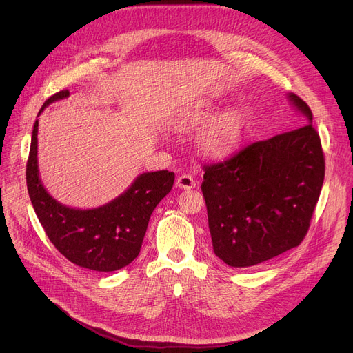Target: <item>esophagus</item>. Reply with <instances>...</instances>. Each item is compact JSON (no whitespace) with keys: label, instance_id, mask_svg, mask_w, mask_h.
I'll return each mask as SVG.
<instances>
[{"label":"esophagus","instance_id":"34e87169","mask_svg":"<svg viewBox=\"0 0 353 353\" xmlns=\"http://www.w3.org/2000/svg\"><path fill=\"white\" fill-rule=\"evenodd\" d=\"M176 184L180 189H184V190H190V189L196 188V181L190 174H180L177 177Z\"/></svg>","mask_w":353,"mask_h":353}]
</instances>
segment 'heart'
Returning <instances> with one entry per match:
<instances>
[{"mask_svg":"<svg viewBox=\"0 0 353 353\" xmlns=\"http://www.w3.org/2000/svg\"><path fill=\"white\" fill-rule=\"evenodd\" d=\"M213 108L201 107L194 114V121L205 124L213 117ZM245 128L243 114L239 110L223 111L217 114L197 137L200 153L209 157H223L229 154L242 139Z\"/></svg>","mask_w":353,"mask_h":353,"instance_id":"heart-1","label":"heart"}]
</instances>
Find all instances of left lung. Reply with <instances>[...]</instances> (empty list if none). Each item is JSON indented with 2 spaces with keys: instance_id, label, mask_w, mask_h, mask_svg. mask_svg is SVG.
Listing matches in <instances>:
<instances>
[{
  "instance_id": "obj_1",
  "label": "left lung",
  "mask_w": 353,
  "mask_h": 353,
  "mask_svg": "<svg viewBox=\"0 0 353 353\" xmlns=\"http://www.w3.org/2000/svg\"><path fill=\"white\" fill-rule=\"evenodd\" d=\"M306 123L203 165L213 250L232 268H249L299 246L325 179L321 139L309 105L288 96Z\"/></svg>"
}]
</instances>
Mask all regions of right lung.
Returning <instances> with one entry per match:
<instances>
[{
	"label": "right lung",
	"mask_w": 353,
	"mask_h": 353,
	"mask_svg": "<svg viewBox=\"0 0 353 353\" xmlns=\"http://www.w3.org/2000/svg\"><path fill=\"white\" fill-rule=\"evenodd\" d=\"M68 90L51 96L43 110L67 99ZM35 120L27 161V189L46 234L70 262L96 272H114L132 263L140 253L148 220L160 200L169 194L174 173L169 170L140 174L123 194L96 209H72L61 205L43 186L37 160Z\"/></svg>",
	"instance_id": "add662e5"
}]
</instances>
